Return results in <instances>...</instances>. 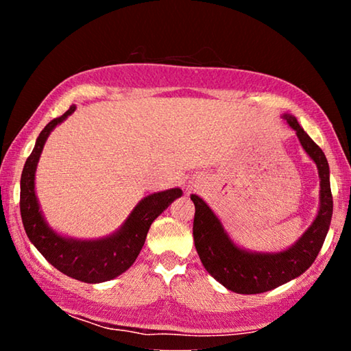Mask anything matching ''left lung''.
Segmentation results:
<instances>
[{
    "instance_id": "8db88e82",
    "label": "left lung",
    "mask_w": 351,
    "mask_h": 351,
    "mask_svg": "<svg viewBox=\"0 0 351 351\" xmlns=\"http://www.w3.org/2000/svg\"><path fill=\"white\" fill-rule=\"evenodd\" d=\"M294 130L300 145L317 165L320 192L319 210L310 228L294 245L280 252H257L235 245L219 218L198 195H190L195 204L193 240L206 271L229 291L237 294H260L287 283L310 268L328 234L332 215L330 167L324 152L297 119L282 116Z\"/></svg>"
}]
</instances>
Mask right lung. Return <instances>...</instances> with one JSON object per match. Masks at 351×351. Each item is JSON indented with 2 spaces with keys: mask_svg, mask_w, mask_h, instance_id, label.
Returning <instances> with one entry per match:
<instances>
[{
  "mask_svg": "<svg viewBox=\"0 0 351 351\" xmlns=\"http://www.w3.org/2000/svg\"><path fill=\"white\" fill-rule=\"evenodd\" d=\"M74 111L75 105H71L63 116L47 123L41 130L32 153L29 154L20 182L21 219L29 240L54 268L75 280L102 283L121 276L134 263L152 223L181 197L182 190L175 187L148 195L136 204L116 232L104 239L80 240L56 232L40 209L35 193V171L51 132Z\"/></svg>",
  "mask_w": 351,
  "mask_h": 351,
  "instance_id": "add662e5",
  "label": "right lung"
}]
</instances>
